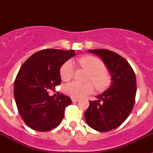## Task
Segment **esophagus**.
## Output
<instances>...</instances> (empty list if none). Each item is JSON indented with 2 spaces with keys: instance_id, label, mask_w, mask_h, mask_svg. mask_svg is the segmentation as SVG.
<instances>
[{
  "instance_id": "34e87169",
  "label": "esophagus",
  "mask_w": 153,
  "mask_h": 153,
  "mask_svg": "<svg viewBox=\"0 0 153 153\" xmlns=\"http://www.w3.org/2000/svg\"><path fill=\"white\" fill-rule=\"evenodd\" d=\"M72 102H78L79 99H78V98H72Z\"/></svg>"
}]
</instances>
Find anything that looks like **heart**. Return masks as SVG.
I'll list each match as a JSON object with an SVG mask.
<instances>
[{
    "label": "heart",
    "mask_w": 153,
    "mask_h": 153,
    "mask_svg": "<svg viewBox=\"0 0 153 153\" xmlns=\"http://www.w3.org/2000/svg\"><path fill=\"white\" fill-rule=\"evenodd\" d=\"M80 66L90 72L88 80L93 82L98 89H102L109 85V78L106 72L104 63L93 56H84L77 60ZM75 67L72 61H67L61 66L60 75L64 81H69L73 77ZM93 85L90 83L81 84L77 81L68 83L64 86V92L72 98H81L93 92Z\"/></svg>",
    "instance_id": "b5f03b06"
}]
</instances>
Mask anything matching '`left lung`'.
Returning <instances> with one entry per match:
<instances>
[{
    "label": "left lung",
    "instance_id": "8db88e82",
    "mask_svg": "<svg viewBox=\"0 0 153 153\" xmlns=\"http://www.w3.org/2000/svg\"><path fill=\"white\" fill-rule=\"evenodd\" d=\"M101 58L112 78L109 89L89 101L84 113L86 122L99 132H108L122 124L130 114L136 95V78L126 59L108 49H89Z\"/></svg>",
    "mask_w": 153,
    "mask_h": 153
}]
</instances>
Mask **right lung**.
<instances>
[{
  "mask_svg": "<svg viewBox=\"0 0 153 153\" xmlns=\"http://www.w3.org/2000/svg\"><path fill=\"white\" fill-rule=\"evenodd\" d=\"M75 50L47 49L31 55L20 69L14 84V96L25 124L34 130L46 132L58 126L70 98L59 94L49 96L48 89L61 82L60 69Z\"/></svg>",
  "mask_w": 153,
  "mask_h": 153,
  "instance_id": "right-lung-1",
  "label": "right lung"
}]
</instances>
